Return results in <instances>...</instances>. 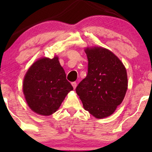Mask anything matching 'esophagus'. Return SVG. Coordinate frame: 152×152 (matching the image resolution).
<instances>
[{"instance_id": "34e87169", "label": "esophagus", "mask_w": 152, "mask_h": 152, "mask_svg": "<svg viewBox=\"0 0 152 152\" xmlns=\"http://www.w3.org/2000/svg\"><path fill=\"white\" fill-rule=\"evenodd\" d=\"M71 84H72V87H73V88H74V89H75L76 86H77V83H76L75 82H72V83H71Z\"/></svg>"}]
</instances>
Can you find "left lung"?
Listing matches in <instances>:
<instances>
[{"instance_id":"left-lung-1","label":"left lung","mask_w":152,"mask_h":152,"mask_svg":"<svg viewBox=\"0 0 152 152\" xmlns=\"http://www.w3.org/2000/svg\"><path fill=\"white\" fill-rule=\"evenodd\" d=\"M88 74L76 88L83 107L95 118H107L122 103L128 87L127 74L117 56L102 47L86 48Z\"/></svg>"}]
</instances>
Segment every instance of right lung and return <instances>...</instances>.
I'll return each instance as SVG.
<instances>
[{
	"label": "right lung",
	"instance_id": "1",
	"mask_svg": "<svg viewBox=\"0 0 152 152\" xmlns=\"http://www.w3.org/2000/svg\"><path fill=\"white\" fill-rule=\"evenodd\" d=\"M73 87L66 80L58 57L35 61L24 77L23 91L26 102L37 114L50 115L57 111Z\"/></svg>",
	"mask_w": 152,
	"mask_h": 152
}]
</instances>
